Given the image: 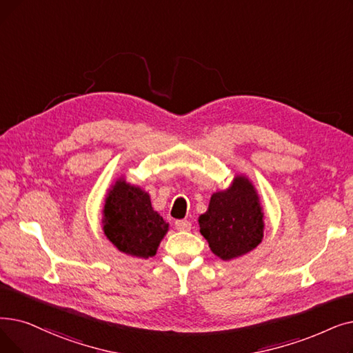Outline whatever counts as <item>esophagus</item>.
<instances>
[{
	"mask_svg": "<svg viewBox=\"0 0 353 353\" xmlns=\"http://www.w3.org/2000/svg\"><path fill=\"white\" fill-rule=\"evenodd\" d=\"M174 225H176V228L179 229V231H190V228H192V223L188 219L176 221Z\"/></svg>",
	"mask_w": 353,
	"mask_h": 353,
	"instance_id": "obj_1",
	"label": "esophagus"
}]
</instances>
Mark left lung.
<instances>
[{"instance_id": "left-lung-1", "label": "left lung", "mask_w": 353, "mask_h": 353, "mask_svg": "<svg viewBox=\"0 0 353 353\" xmlns=\"http://www.w3.org/2000/svg\"><path fill=\"white\" fill-rule=\"evenodd\" d=\"M199 225L212 252L223 261L252 251L263 239L264 222L250 180L236 176L228 190L214 193Z\"/></svg>"}]
</instances>
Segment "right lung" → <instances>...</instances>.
I'll return each mask as SVG.
<instances>
[{"label":"right lung","mask_w":353,"mask_h":353,"mask_svg":"<svg viewBox=\"0 0 353 353\" xmlns=\"http://www.w3.org/2000/svg\"><path fill=\"white\" fill-rule=\"evenodd\" d=\"M167 229L145 192L124 180L115 183L103 208V232L121 252L139 258L156 255Z\"/></svg>","instance_id":"add662e5"}]
</instances>
